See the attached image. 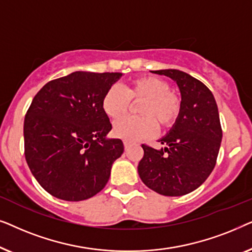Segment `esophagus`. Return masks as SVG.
<instances>
[{
	"mask_svg": "<svg viewBox=\"0 0 252 252\" xmlns=\"http://www.w3.org/2000/svg\"><path fill=\"white\" fill-rule=\"evenodd\" d=\"M130 146H132V143L128 142V141H124V147H125V150L128 149Z\"/></svg>",
	"mask_w": 252,
	"mask_h": 252,
	"instance_id": "34e87169",
	"label": "esophagus"
}]
</instances>
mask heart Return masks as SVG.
Returning <instances> with one entry per match:
<instances>
[{
    "instance_id": "1",
    "label": "heart",
    "mask_w": 252,
    "mask_h": 252,
    "mask_svg": "<svg viewBox=\"0 0 252 252\" xmlns=\"http://www.w3.org/2000/svg\"><path fill=\"white\" fill-rule=\"evenodd\" d=\"M130 101L140 102L137 113L141 117L119 120L113 126V134L127 141L153 137L157 133V124L167 128L177 122L181 111V99L170 91V85L157 77L134 79L123 89L112 85L102 98V109L109 118H123L128 111Z\"/></svg>"
}]
</instances>
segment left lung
Segmentation results:
<instances>
[{
  "instance_id": "1",
  "label": "left lung",
  "mask_w": 252,
  "mask_h": 252,
  "mask_svg": "<svg viewBox=\"0 0 252 252\" xmlns=\"http://www.w3.org/2000/svg\"><path fill=\"white\" fill-rule=\"evenodd\" d=\"M177 82L181 111L159 142L160 150L142 144L144 155L137 172L143 184L164 196H182L204 182L218 157L222 130L211 91L197 79L179 70H159Z\"/></svg>"
}]
</instances>
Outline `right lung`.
<instances>
[{
    "mask_svg": "<svg viewBox=\"0 0 252 252\" xmlns=\"http://www.w3.org/2000/svg\"><path fill=\"white\" fill-rule=\"evenodd\" d=\"M122 75L77 71L49 81L34 96L24 122L25 158L50 195L78 202L105 187L124 144L106 137L112 126L102 98Z\"/></svg>",
    "mask_w": 252,
    "mask_h": 252,
    "instance_id": "1",
    "label": "right lung"
}]
</instances>
